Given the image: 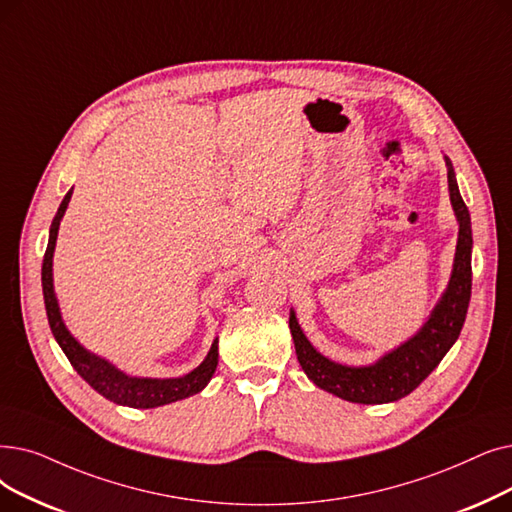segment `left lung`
Wrapping results in <instances>:
<instances>
[{"label": "left lung", "instance_id": "obj_1", "mask_svg": "<svg viewBox=\"0 0 512 512\" xmlns=\"http://www.w3.org/2000/svg\"><path fill=\"white\" fill-rule=\"evenodd\" d=\"M443 161L448 167L450 203L458 221L456 253L446 291L441 293L427 322L416 330V335L368 366H347L326 358L307 341L295 309L291 307L288 326H291L297 360L303 372L316 387L345 399V402L389 404L410 395L437 368L460 335L471 301L473 232L471 215L460 196L452 161L448 157H443Z\"/></svg>", "mask_w": 512, "mask_h": 512}]
</instances>
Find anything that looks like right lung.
<instances>
[{
	"label": "right lung",
	"mask_w": 512,
	"mask_h": 512,
	"mask_svg": "<svg viewBox=\"0 0 512 512\" xmlns=\"http://www.w3.org/2000/svg\"><path fill=\"white\" fill-rule=\"evenodd\" d=\"M73 190L66 192L62 198V203L58 207V213L52 219L50 226V238H48V249L46 255H43V265H41V286H43V301H46V314L48 322L52 328V335L60 349L64 351L66 358L73 364L77 374L81 379L94 387L100 395H104L110 402H115L119 406L127 408H159L167 406L173 402H180V399H186L194 393H201L217 368V358H219V339L211 343V349L207 353V358L198 364L194 370H190L184 376H175V379H148V376H131L117 368L113 362H108L102 355L85 349L73 335L71 330L66 328L62 314H60V305L54 293V249H56V238L60 230V221L66 213V207L71 203Z\"/></svg>",
	"instance_id": "1"
}]
</instances>
